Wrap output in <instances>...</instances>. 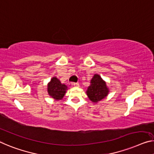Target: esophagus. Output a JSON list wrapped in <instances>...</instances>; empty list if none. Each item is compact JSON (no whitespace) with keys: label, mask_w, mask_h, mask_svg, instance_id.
Returning <instances> with one entry per match:
<instances>
[{"label":"esophagus","mask_w":154,"mask_h":154,"mask_svg":"<svg viewBox=\"0 0 154 154\" xmlns=\"http://www.w3.org/2000/svg\"><path fill=\"white\" fill-rule=\"evenodd\" d=\"M72 85L73 86H75V87H79V83H72Z\"/></svg>","instance_id":"esophagus-1"}]
</instances>
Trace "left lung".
Instances as JSON below:
<instances>
[{"mask_svg": "<svg viewBox=\"0 0 154 154\" xmlns=\"http://www.w3.org/2000/svg\"><path fill=\"white\" fill-rule=\"evenodd\" d=\"M86 93L91 102L97 103L107 97L109 93V88L100 75L95 74L91 80V84Z\"/></svg>", "mask_w": 154, "mask_h": 154, "instance_id": "1", "label": "left lung"}]
</instances>
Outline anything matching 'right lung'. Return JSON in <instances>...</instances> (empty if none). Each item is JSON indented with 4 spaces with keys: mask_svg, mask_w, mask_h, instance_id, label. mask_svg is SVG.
<instances>
[{
    "mask_svg": "<svg viewBox=\"0 0 154 154\" xmlns=\"http://www.w3.org/2000/svg\"><path fill=\"white\" fill-rule=\"evenodd\" d=\"M67 90V86L61 84L60 80L56 77H52L48 83L47 91L48 95L56 101L62 100Z\"/></svg>",
    "mask_w": 154,
    "mask_h": 154,
    "instance_id": "1",
    "label": "right lung"
}]
</instances>
